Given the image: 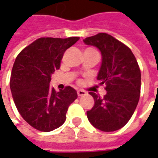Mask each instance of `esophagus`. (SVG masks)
Here are the masks:
<instances>
[{
  "mask_svg": "<svg viewBox=\"0 0 158 158\" xmlns=\"http://www.w3.org/2000/svg\"><path fill=\"white\" fill-rule=\"evenodd\" d=\"M77 94H78V96H85V95H86V92L85 91H84V90H82V89H79V90L77 91Z\"/></svg>",
  "mask_w": 158,
  "mask_h": 158,
  "instance_id": "1",
  "label": "esophagus"
}]
</instances>
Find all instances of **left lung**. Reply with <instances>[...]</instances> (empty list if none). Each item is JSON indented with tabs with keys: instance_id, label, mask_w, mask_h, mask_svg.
Masks as SVG:
<instances>
[{
	"instance_id": "obj_1",
	"label": "left lung",
	"mask_w": 158,
	"mask_h": 158,
	"mask_svg": "<svg viewBox=\"0 0 158 158\" xmlns=\"http://www.w3.org/2000/svg\"><path fill=\"white\" fill-rule=\"evenodd\" d=\"M102 53V65L97 75L106 94L100 97L89 92L95 101L87 118L95 128L104 132L121 129L129 122L139 102L141 74L131 50L112 35L100 33L84 40Z\"/></svg>"
}]
</instances>
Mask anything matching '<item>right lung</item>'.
<instances>
[{"label": "right lung", "instance_id": "1", "mask_svg": "<svg viewBox=\"0 0 158 158\" xmlns=\"http://www.w3.org/2000/svg\"><path fill=\"white\" fill-rule=\"evenodd\" d=\"M79 40L40 38L16 58L10 79L12 98L23 118L37 130L49 132L62 126L69 105L78 97L72 87L56 92L50 82L66 50Z\"/></svg>", "mask_w": 158, "mask_h": 158}]
</instances>
